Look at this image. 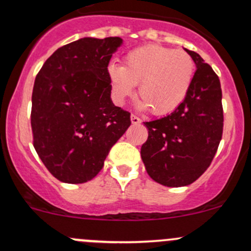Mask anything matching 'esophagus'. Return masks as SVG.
I'll return each mask as SVG.
<instances>
[{
  "label": "esophagus",
  "mask_w": 251,
  "mask_h": 251,
  "mask_svg": "<svg viewBox=\"0 0 251 251\" xmlns=\"http://www.w3.org/2000/svg\"><path fill=\"white\" fill-rule=\"evenodd\" d=\"M131 123H132L133 125H138V124H141V119L132 114V115H131Z\"/></svg>",
  "instance_id": "1"
}]
</instances>
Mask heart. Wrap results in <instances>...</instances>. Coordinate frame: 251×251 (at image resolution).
<instances>
[{
    "instance_id": "heart-1",
    "label": "heart",
    "mask_w": 251,
    "mask_h": 251,
    "mask_svg": "<svg viewBox=\"0 0 251 251\" xmlns=\"http://www.w3.org/2000/svg\"><path fill=\"white\" fill-rule=\"evenodd\" d=\"M196 64L184 50L146 45L130 50L124 65L110 63L108 76L114 100L123 104L138 83L137 105L155 115L174 111L192 87Z\"/></svg>"
}]
</instances>
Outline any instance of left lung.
<instances>
[{"label":"left lung","mask_w":251,"mask_h":251,"mask_svg":"<svg viewBox=\"0 0 251 251\" xmlns=\"http://www.w3.org/2000/svg\"><path fill=\"white\" fill-rule=\"evenodd\" d=\"M186 52L197 67L191 90L173 113L144 123L148 140L141 148L147 173L168 187L188 186L205 173L224 130L219 76L198 53Z\"/></svg>","instance_id":"1"}]
</instances>
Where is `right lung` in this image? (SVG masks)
I'll return each instance as SVG.
<instances>
[{
  "mask_svg": "<svg viewBox=\"0 0 251 251\" xmlns=\"http://www.w3.org/2000/svg\"><path fill=\"white\" fill-rule=\"evenodd\" d=\"M121 44L120 37L78 39L58 48L35 78V151L64 183L92 179L131 125L130 113L114 105L110 97L108 64Z\"/></svg>",
  "mask_w": 251,
  "mask_h": 251,
  "instance_id": "add662e5",
  "label": "right lung"
}]
</instances>
